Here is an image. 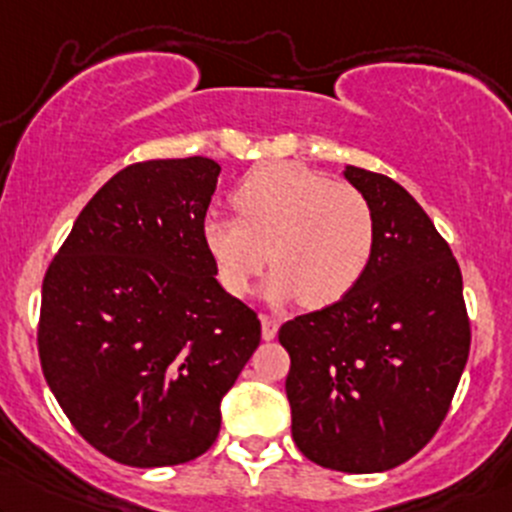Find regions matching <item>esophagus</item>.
Listing matches in <instances>:
<instances>
[{"label":"esophagus","instance_id":"esophagus-1","mask_svg":"<svg viewBox=\"0 0 512 512\" xmlns=\"http://www.w3.org/2000/svg\"><path fill=\"white\" fill-rule=\"evenodd\" d=\"M277 330H279V320L277 318L262 316V338L274 340V338H277Z\"/></svg>","mask_w":512,"mask_h":512}]
</instances>
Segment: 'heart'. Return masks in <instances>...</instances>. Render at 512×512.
I'll list each match as a JSON object with an SVG mask.
<instances>
[{
    "label": "heart",
    "mask_w": 512,
    "mask_h": 512,
    "mask_svg": "<svg viewBox=\"0 0 512 512\" xmlns=\"http://www.w3.org/2000/svg\"><path fill=\"white\" fill-rule=\"evenodd\" d=\"M233 216L201 226L218 282L245 296L272 262L262 296L274 306L301 299L323 308L355 289L374 255V213L362 192L299 165L247 174L233 194Z\"/></svg>",
    "instance_id": "heart-1"
}]
</instances>
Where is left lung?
<instances>
[{
	"label": "left lung",
	"mask_w": 512,
	"mask_h": 512,
	"mask_svg": "<svg viewBox=\"0 0 512 512\" xmlns=\"http://www.w3.org/2000/svg\"><path fill=\"white\" fill-rule=\"evenodd\" d=\"M342 174L372 206V262L333 306L284 323L279 342L296 447L325 469L376 474L432 440L471 333L462 272L428 213L386 174Z\"/></svg>",
	"instance_id": "left-lung-1"
}]
</instances>
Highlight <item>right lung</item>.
Returning <instances> with one entry per match:
<instances>
[{
    "instance_id": "right-lung-1",
    "label": "right lung",
    "mask_w": 512,
    "mask_h": 512,
    "mask_svg": "<svg viewBox=\"0 0 512 512\" xmlns=\"http://www.w3.org/2000/svg\"><path fill=\"white\" fill-rule=\"evenodd\" d=\"M218 174L209 157L114 174L43 279V374L75 430L114 462L204 454L260 345V320L218 284L201 238Z\"/></svg>"
}]
</instances>
